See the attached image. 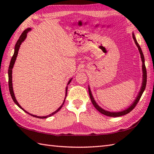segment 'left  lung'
<instances>
[{"mask_svg":"<svg viewBox=\"0 0 154 154\" xmlns=\"http://www.w3.org/2000/svg\"><path fill=\"white\" fill-rule=\"evenodd\" d=\"M132 37H133L134 40V42H135L137 48H138V50H139L140 54V57H141V59H142V73H143L142 86H141V88H140V90L139 91L138 95H137L135 100H134V102L131 104H130V105L128 107L126 108V109L120 110V111H116V112H110V111L104 110V109H103V108H101L99 105V104L97 103V102L95 101V100H94V97L93 96V94H92V92H91V91L90 87L89 86V93L90 99H91V102H92V103L93 104V106L95 107V109L98 111H99V112L101 114H104V115L107 116L117 117V116H121L125 115V114L129 113L130 111L133 110L134 108L136 106L137 103H138V101L140 100V98H141V97L142 95L143 91H144V90H145V88H146V81H147V73H146V66H145V59H144V56H143V52L142 51V49H141V48H140V46L138 43V42H137V40H136V38L135 37L134 34V32H132Z\"/></svg>","mask_w":154,"mask_h":154,"instance_id":"obj_1","label":"left lung"}]
</instances>
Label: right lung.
<instances>
[{
	"instance_id": "add662e5",
	"label": "right lung",
	"mask_w": 154,
	"mask_h": 154,
	"mask_svg": "<svg viewBox=\"0 0 154 154\" xmlns=\"http://www.w3.org/2000/svg\"><path fill=\"white\" fill-rule=\"evenodd\" d=\"M32 30V28H28L27 29H26V30L22 32V34H21L20 36L19 39L18 40L17 42H16V44L15 45V47H14V55H13V56L11 59V63H10V65H9V68H8V85H9V91H10V93H11V95L12 97V99L13 100V101L15 103V104L17 105L20 109H21L22 110H23L25 112L28 113V114H30V115L34 116V117H35V118H38V119H47V118L48 117H50L52 115H54V114H55V113H57L59 110H60L62 106H63V104L65 103V99H66V96H67V86L66 87V89H65V99L63 100V103L61 104V105L58 108V109L54 111V112H52L51 114H49V115H47V116H36V115H34V114H32L31 113H29L28 112H27L26 110H24L23 108L20 105V104L18 103L17 100H16V97H15V95H14V91H13V87H12V69H13V67H14V63L16 61V57H17V55H18V51H19V49H20V45L22 44V43L23 42H24L26 38L27 37V34L28 32H29L30 31ZM73 79V78H71V79H69V82L67 83V85L69 84L70 83V82L71 81V80Z\"/></svg>"
}]
</instances>
